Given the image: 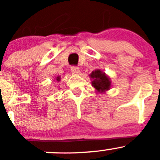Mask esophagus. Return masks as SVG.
I'll return each instance as SVG.
<instances>
[{
	"instance_id": "obj_1",
	"label": "esophagus",
	"mask_w": 160,
	"mask_h": 160,
	"mask_svg": "<svg viewBox=\"0 0 160 160\" xmlns=\"http://www.w3.org/2000/svg\"><path fill=\"white\" fill-rule=\"evenodd\" d=\"M71 72L73 74H79L80 73V69H79L78 67L72 66L71 67Z\"/></svg>"
}]
</instances>
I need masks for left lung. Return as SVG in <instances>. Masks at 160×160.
<instances>
[{
    "mask_svg": "<svg viewBox=\"0 0 160 160\" xmlns=\"http://www.w3.org/2000/svg\"><path fill=\"white\" fill-rule=\"evenodd\" d=\"M89 76L92 80V86L96 89L97 92L102 93L109 90L111 87L110 79L106 75L105 72L101 71L100 69L95 70Z\"/></svg>",
    "mask_w": 160,
    "mask_h": 160,
    "instance_id": "left-lung-1",
    "label": "left lung"
}]
</instances>
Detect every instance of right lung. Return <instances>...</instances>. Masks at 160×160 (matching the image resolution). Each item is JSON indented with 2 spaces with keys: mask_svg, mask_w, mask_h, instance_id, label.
Instances as JSON below:
<instances>
[{
  "mask_svg": "<svg viewBox=\"0 0 160 160\" xmlns=\"http://www.w3.org/2000/svg\"><path fill=\"white\" fill-rule=\"evenodd\" d=\"M60 80H61V78H60V77H57V80H58V81H59Z\"/></svg>",
  "mask_w": 160,
  "mask_h": 160,
  "instance_id": "obj_1",
  "label": "right lung"
}]
</instances>
